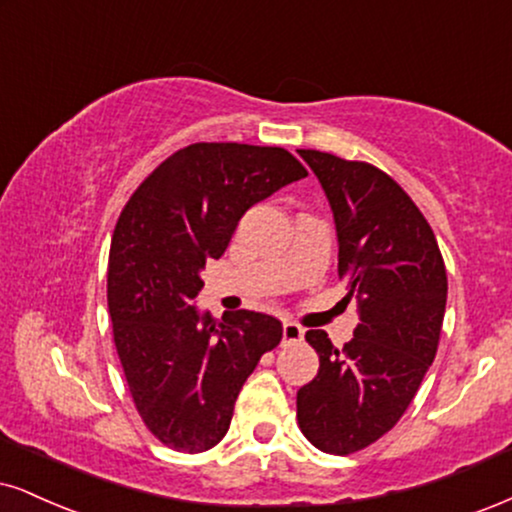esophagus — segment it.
Wrapping results in <instances>:
<instances>
[{
	"label": "esophagus",
	"instance_id": "1",
	"mask_svg": "<svg viewBox=\"0 0 512 512\" xmlns=\"http://www.w3.org/2000/svg\"><path fill=\"white\" fill-rule=\"evenodd\" d=\"M301 339H304V327L292 323V320H287V323L282 325V342L294 344V342H301Z\"/></svg>",
	"mask_w": 512,
	"mask_h": 512
}]
</instances>
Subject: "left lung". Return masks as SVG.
<instances>
[{
	"label": "left lung",
	"instance_id": "8db88e82",
	"mask_svg": "<svg viewBox=\"0 0 512 512\" xmlns=\"http://www.w3.org/2000/svg\"><path fill=\"white\" fill-rule=\"evenodd\" d=\"M330 201L344 299L358 301L353 339L334 349L308 330L320 368L296 391V418L315 449L361 451L399 422L437 356L446 311L444 258L430 223L403 189L363 161L299 149Z\"/></svg>",
	"mask_w": 512,
	"mask_h": 512
}]
</instances>
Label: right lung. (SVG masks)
Wrapping results in <instances>:
<instances>
[{
	"mask_svg": "<svg viewBox=\"0 0 512 512\" xmlns=\"http://www.w3.org/2000/svg\"><path fill=\"white\" fill-rule=\"evenodd\" d=\"M308 170L282 147L197 142L168 156L135 189L111 239L109 313L132 401L175 451L225 437L261 356L282 339L273 315L199 313L201 270L220 258L239 218Z\"/></svg>",
	"mask_w": 512,
	"mask_h": 512,
	"instance_id": "right-lung-1",
	"label": "right lung"
}]
</instances>
